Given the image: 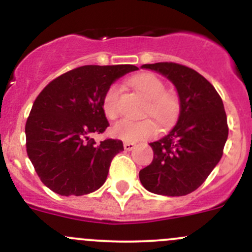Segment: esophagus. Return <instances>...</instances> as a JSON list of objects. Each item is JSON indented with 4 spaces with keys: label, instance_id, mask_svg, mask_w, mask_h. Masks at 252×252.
I'll use <instances>...</instances> for the list:
<instances>
[{
    "label": "esophagus",
    "instance_id": "34e87169",
    "mask_svg": "<svg viewBox=\"0 0 252 252\" xmlns=\"http://www.w3.org/2000/svg\"><path fill=\"white\" fill-rule=\"evenodd\" d=\"M123 146H124V149L126 150V151H131V150L135 147V144H134V142H124Z\"/></svg>",
    "mask_w": 252,
    "mask_h": 252
}]
</instances>
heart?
<instances>
[{
	"mask_svg": "<svg viewBox=\"0 0 252 252\" xmlns=\"http://www.w3.org/2000/svg\"><path fill=\"white\" fill-rule=\"evenodd\" d=\"M130 85L136 93L147 100L144 107V116H152L161 126H166L173 121L179 108V100L174 93L166 91V85L162 79L152 73H141L131 79ZM119 98L121 88L117 84H112L106 90L102 100L103 112L108 118L114 119L118 117ZM156 131V124L151 118L142 121L122 119L112 128V133L116 138L126 142H135L141 139L151 138Z\"/></svg>",
	"mask_w": 252,
	"mask_h": 252,
	"instance_id": "obj_1",
	"label": "heart"
}]
</instances>
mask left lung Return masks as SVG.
<instances>
[{"label":"left lung","mask_w":252,"mask_h":252,"mask_svg":"<svg viewBox=\"0 0 252 252\" xmlns=\"http://www.w3.org/2000/svg\"><path fill=\"white\" fill-rule=\"evenodd\" d=\"M177 88L180 113L164 138L150 142L154 159L139 172L149 191L183 196L196 190L220 162L228 138L227 114L212 84L187 65L173 62L144 64Z\"/></svg>","instance_id":"obj_1"}]
</instances>
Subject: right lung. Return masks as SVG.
I'll use <instances>...</instances> for the list:
<instances>
[{"label":"right lung","mask_w":252,"mask_h":252,"mask_svg":"<svg viewBox=\"0 0 252 252\" xmlns=\"http://www.w3.org/2000/svg\"><path fill=\"white\" fill-rule=\"evenodd\" d=\"M139 68L131 64L83 65L53 79L34 101L25 124L27 152L41 182L62 196H80L102 187L113 157L123 151L114 139L95 142L110 126L106 90Z\"/></svg>","instance_id":"add662e5"}]
</instances>
